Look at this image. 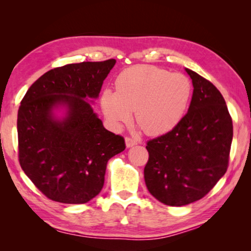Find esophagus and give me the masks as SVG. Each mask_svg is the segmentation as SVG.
<instances>
[{
  "label": "esophagus",
  "mask_w": 251,
  "mask_h": 251,
  "mask_svg": "<svg viewBox=\"0 0 251 251\" xmlns=\"http://www.w3.org/2000/svg\"><path fill=\"white\" fill-rule=\"evenodd\" d=\"M125 142H126V146L127 147H133V146L136 145V144H137V141H136V139H134L133 137H126L125 138Z\"/></svg>",
  "instance_id": "34e87169"
}]
</instances>
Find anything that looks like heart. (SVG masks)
<instances>
[{"label":"heart","mask_w":251,"mask_h":251,"mask_svg":"<svg viewBox=\"0 0 251 251\" xmlns=\"http://www.w3.org/2000/svg\"><path fill=\"white\" fill-rule=\"evenodd\" d=\"M116 92L105 90L100 97L104 115L114 128L136 123L150 136L166 134L184 118L193 85L184 74L151 65L128 67L117 76Z\"/></svg>","instance_id":"obj_1"}]
</instances>
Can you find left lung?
I'll return each instance as SVG.
<instances>
[{
  "instance_id": "1",
  "label": "left lung",
  "mask_w": 251,
  "mask_h": 251,
  "mask_svg": "<svg viewBox=\"0 0 251 251\" xmlns=\"http://www.w3.org/2000/svg\"><path fill=\"white\" fill-rule=\"evenodd\" d=\"M193 80L188 112L175 128L147 142L148 192L168 206L199 201L227 172L232 120L217 87L186 69Z\"/></svg>"
}]
</instances>
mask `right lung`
I'll return each instance as SVG.
<instances>
[{"instance_id": "1", "label": "right lung", "mask_w": 251, "mask_h": 251, "mask_svg": "<svg viewBox=\"0 0 251 251\" xmlns=\"http://www.w3.org/2000/svg\"><path fill=\"white\" fill-rule=\"evenodd\" d=\"M114 58L56 67L35 80L18 113L19 160L26 176L49 199L85 203L100 193L107 161L125 141L104 128L87 99H97ZM67 107L57 120L52 110Z\"/></svg>"}]
</instances>
